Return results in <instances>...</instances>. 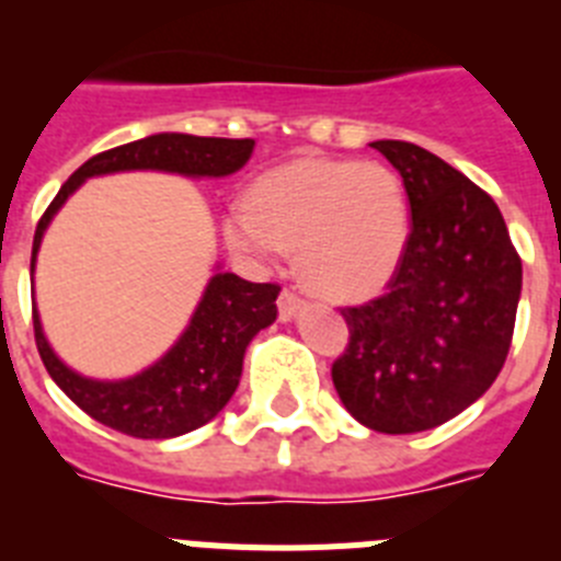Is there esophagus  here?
I'll list each match as a JSON object with an SVG mask.
<instances>
[{
  "label": "esophagus",
  "mask_w": 561,
  "mask_h": 561,
  "mask_svg": "<svg viewBox=\"0 0 561 561\" xmlns=\"http://www.w3.org/2000/svg\"><path fill=\"white\" fill-rule=\"evenodd\" d=\"M304 297L295 295L291 289H284L280 291V297H277V311H280V320H291V317H297V311L304 309Z\"/></svg>",
  "instance_id": "1"
}]
</instances>
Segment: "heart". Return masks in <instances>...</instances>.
I'll list each match as a JSON object with an SVG mask.
<instances>
[{"label":"heart","mask_w":561,"mask_h":561,"mask_svg":"<svg viewBox=\"0 0 561 561\" xmlns=\"http://www.w3.org/2000/svg\"><path fill=\"white\" fill-rule=\"evenodd\" d=\"M225 236L252 261L297 247L317 295L365 300L390 284L408 250V191L385 162L297 157L252 182L244 205L227 213Z\"/></svg>","instance_id":"1"}]
</instances>
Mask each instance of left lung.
Listing matches in <instances>:
<instances>
[{"instance_id": "left-lung-1", "label": "left lung", "mask_w": 561, "mask_h": 561, "mask_svg": "<svg viewBox=\"0 0 561 561\" xmlns=\"http://www.w3.org/2000/svg\"><path fill=\"white\" fill-rule=\"evenodd\" d=\"M401 173L410 241L385 295L345 306L331 368L342 404L388 435L433 430L492 388L512 348L523 261L485 191L427 148L376 140Z\"/></svg>"}]
</instances>
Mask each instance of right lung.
<instances>
[{"instance_id":"1","label":"right lung","mask_w":561,"mask_h":561,"mask_svg":"<svg viewBox=\"0 0 561 561\" xmlns=\"http://www.w3.org/2000/svg\"><path fill=\"white\" fill-rule=\"evenodd\" d=\"M252 148L255 140L162 131L98 153L83 162L49 202L33 238L30 272H36L38 247L53 216L89 176L165 171L193 180H219L241 171L252 157ZM277 291V284H250L232 272L216 270L180 340L151 368L128 379H89L64 365L49 348L36 309L33 329L44 368L83 413L134 438H176L216 419L232 399L244 368L247 345L257 331L275 323Z\"/></svg>"}]
</instances>
